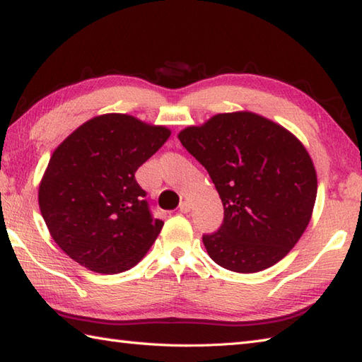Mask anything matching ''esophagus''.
Wrapping results in <instances>:
<instances>
[{
  "label": "esophagus",
  "instance_id": "1",
  "mask_svg": "<svg viewBox=\"0 0 362 362\" xmlns=\"http://www.w3.org/2000/svg\"><path fill=\"white\" fill-rule=\"evenodd\" d=\"M179 210H180V213H189V210H191V204H189L188 201H183V202H180V205H179Z\"/></svg>",
  "mask_w": 362,
  "mask_h": 362
}]
</instances>
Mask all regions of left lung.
Returning <instances> with one entry per match:
<instances>
[{
    "label": "left lung",
    "mask_w": 362,
    "mask_h": 362,
    "mask_svg": "<svg viewBox=\"0 0 362 362\" xmlns=\"http://www.w3.org/2000/svg\"><path fill=\"white\" fill-rule=\"evenodd\" d=\"M179 140L205 166L224 205V222L202 238L214 263L253 274L279 263L308 227L317 174L288 129L253 112L218 113Z\"/></svg>",
    "instance_id": "8db88e82"
}]
</instances>
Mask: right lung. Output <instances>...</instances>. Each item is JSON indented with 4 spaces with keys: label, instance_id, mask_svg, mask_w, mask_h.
Returning a JSON list of instances; mask_svg holds the SVG:
<instances>
[{
    "label": "right lung",
    "instance_id": "obj_1",
    "mask_svg": "<svg viewBox=\"0 0 362 362\" xmlns=\"http://www.w3.org/2000/svg\"><path fill=\"white\" fill-rule=\"evenodd\" d=\"M171 135L126 113L98 115L52 152L38 206L56 244L98 274L140 263L163 221L153 219L135 173Z\"/></svg>",
    "mask_w": 362,
    "mask_h": 362
}]
</instances>
